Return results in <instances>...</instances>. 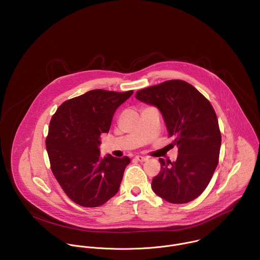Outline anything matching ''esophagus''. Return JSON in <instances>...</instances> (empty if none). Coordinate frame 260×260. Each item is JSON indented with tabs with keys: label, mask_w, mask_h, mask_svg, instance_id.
I'll use <instances>...</instances> for the list:
<instances>
[{
	"label": "esophagus",
	"mask_w": 260,
	"mask_h": 260,
	"mask_svg": "<svg viewBox=\"0 0 260 260\" xmlns=\"http://www.w3.org/2000/svg\"><path fill=\"white\" fill-rule=\"evenodd\" d=\"M136 160H138L139 162H145L148 160V158L144 156H136Z\"/></svg>",
	"instance_id": "1"
}]
</instances>
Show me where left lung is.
Instances as JSON below:
<instances>
[{
	"mask_svg": "<svg viewBox=\"0 0 260 260\" xmlns=\"http://www.w3.org/2000/svg\"><path fill=\"white\" fill-rule=\"evenodd\" d=\"M136 98L159 109L169 137L178 147L176 161L159 159L161 171L153 178V191L171 204L196 200L210 183L219 162L222 138L213 106L181 80L145 88Z\"/></svg>",
	"mask_w": 260,
	"mask_h": 260,
	"instance_id": "8db88e82",
	"label": "left lung"
}]
</instances>
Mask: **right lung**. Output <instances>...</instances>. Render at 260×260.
I'll list each match as a JSON object with an SVG mask.
<instances>
[{"label": "right lung", "instance_id": "obj_1", "mask_svg": "<svg viewBox=\"0 0 260 260\" xmlns=\"http://www.w3.org/2000/svg\"><path fill=\"white\" fill-rule=\"evenodd\" d=\"M133 93L91 90L63 102L51 117L45 142L51 171L79 206H102L119 189L131 159L102 158L100 135L109 132L115 110Z\"/></svg>", "mask_w": 260, "mask_h": 260}]
</instances>
